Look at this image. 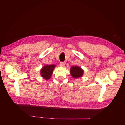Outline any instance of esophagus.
Returning a JSON list of instances; mask_svg holds the SVG:
<instances>
[{"label": "esophagus", "instance_id": "esophagus-1", "mask_svg": "<svg viewBox=\"0 0 125 125\" xmlns=\"http://www.w3.org/2000/svg\"><path fill=\"white\" fill-rule=\"evenodd\" d=\"M65 64H66L65 62H60L59 63V65L61 66V67H64V66H65Z\"/></svg>", "mask_w": 125, "mask_h": 125}]
</instances>
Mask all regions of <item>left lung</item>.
<instances>
[{
  "label": "left lung",
  "mask_w": 125,
  "mask_h": 125,
  "mask_svg": "<svg viewBox=\"0 0 125 125\" xmlns=\"http://www.w3.org/2000/svg\"><path fill=\"white\" fill-rule=\"evenodd\" d=\"M70 73L73 78H77L82 77L83 73V70L79 67H72L70 69Z\"/></svg>",
  "instance_id": "8db88e82"
}]
</instances>
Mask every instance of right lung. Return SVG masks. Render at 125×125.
<instances>
[{"mask_svg": "<svg viewBox=\"0 0 125 125\" xmlns=\"http://www.w3.org/2000/svg\"><path fill=\"white\" fill-rule=\"evenodd\" d=\"M55 66L54 65H46L44 66L41 70V74L44 79H49L52 73Z\"/></svg>", "mask_w": 125, "mask_h": 125, "instance_id": "obj_1", "label": "right lung"}]
</instances>
